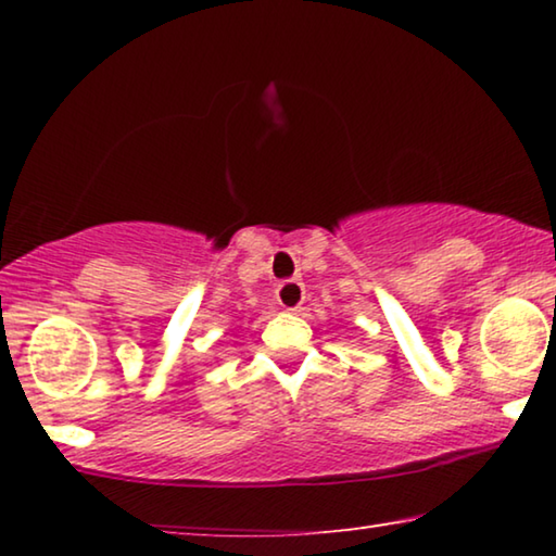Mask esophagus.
<instances>
[{"mask_svg":"<svg viewBox=\"0 0 556 556\" xmlns=\"http://www.w3.org/2000/svg\"><path fill=\"white\" fill-rule=\"evenodd\" d=\"M276 299L286 311H299L303 306V301H306V288H303L301 280H283V283L278 286Z\"/></svg>","mask_w":556,"mask_h":556,"instance_id":"esophagus-1","label":"esophagus"}]
</instances>
